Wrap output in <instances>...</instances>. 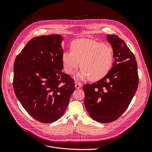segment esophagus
<instances>
[{
    "label": "esophagus",
    "mask_w": 152,
    "mask_h": 152,
    "mask_svg": "<svg viewBox=\"0 0 152 152\" xmlns=\"http://www.w3.org/2000/svg\"><path fill=\"white\" fill-rule=\"evenodd\" d=\"M75 87L77 88V89H80L82 87V84L80 82H78V81H75Z\"/></svg>",
    "instance_id": "esophagus-1"
}]
</instances>
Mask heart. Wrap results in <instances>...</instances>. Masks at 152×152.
<instances>
[{
	"instance_id": "b5f03b06",
	"label": "heart",
	"mask_w": 152,
	"mask_h": 152,
	"mask_svg": "<svg viewBox=\"0 0 152 152\" xmlns=\"http://www.w3.org/2000/svg\"><path fill=\"white\" fill-rule=\"evenodd\" d=\"M62 60L65 71L73 74L79 67L83 68L78 77L93 80L104 78L110 69L113 61L112 48L107 44L91 39H78L71 44V51H65Z\"/></svg>"
}]
</instances>
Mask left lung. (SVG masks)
<instances>
[{
    "instance_id": "1",
    "label": "left lung",
    "mask_w": 152,
    "mask_h": 152,
    "mask_svg": "<svg viewBox=\"0 0 152 152\" xmlns=\"http://www.w3.org/2000/svg\"><path fill=\"white\" fill-rule=\"evenodd\" d=\"M115 61L108 73L92 84L84 86V105L89 116L101 123L118 119L128 108L139 84L134 56L118 36L107 35Z\"/></svg>"
}]
</instances>
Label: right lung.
Here are the masks:
<instances>
[{
  "instance_id": "1",
  "label": "right lung",
  "mask_w": 152,
  "mask_h": 152,
  "mask_svg": "<svg viewBox=\"0 0 152 152\" xmlns=\"http://www.w3.org/2000/svg\"><path fill=\"white\" fill-rule=\"evenodd\" d=\"M63 38H33L16 57L13 86L23 107L34 119L52 123L64 114L75 90L73 78L62 72Z\"/></svg>"
}]
</instances>
